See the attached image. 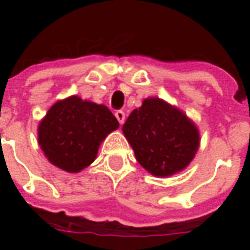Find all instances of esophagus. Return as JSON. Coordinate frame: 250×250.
Wrapping results in <instances>:
<instances>
[{
    "label": "esophagus",
    "mask_w": 250,
    "mask_h": 250,
    "mask_svg": "<svg viewBox=\"0 0 250 250\" xmlns=\"http://www.w3.org/2000/svg\"><path fill=\"white\" fill-rule=\"evenodd\" d=\"M115 118H117L118 122H119V125H123L125 119V111H123V110H117V111H115Z\"/></svg>",
    "instance_id": "34e87169"
}]
</instances>
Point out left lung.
Listing matches in <instances>:
<instances>
[{
  "mask_svg": "<svg viewBox=\"0 0 250 250\" xmlns=\"http://www.w3.org/2000/svg\"><path fill=\"white\" fill-rule=\"evenodd\" d=\"M137 162L156 176L183 170L197 152L200 136L188 118L160 98H146L123 125Z\"/></svg>",
  "mask_w": 250,
  "mask_h": 250,
  "instance_id": "8db88e82",
  "label": "left lung"
}]
</instances>
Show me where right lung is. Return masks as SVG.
<instances>
[{
  "label": "right lung",
  "mask_w": 250,
  "mask_h": 250,
  "mask_svg": "<svg viewBox=\"0 0 250 250\" xmlns=\"http://www.w3.org/2000/svg\"><path fill=\"white\" fill-rule=\"evenodd\" d=\"M118 127L105 105L72 96L50 107L39 125V144L53 165L78 172L93 162L100 143Z\"/></svg>",
  "instance_id": "1"
}]
</instances>
